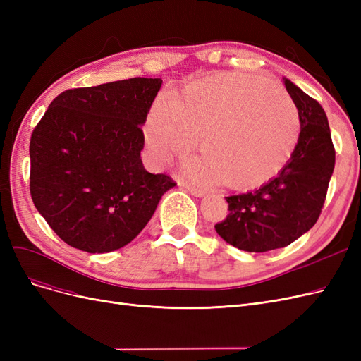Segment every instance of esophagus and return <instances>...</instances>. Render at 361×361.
I'll return each mask as SVG.
<instances>
[{"instance_id":"34e87169","label":"esophagus","mask_w":361,"mask_h":361,"mask_svg":"<svg viewBox=\"0 0 361 361\" xmlns=\"http://www.w3.org/2000/svg\"><path fill=\"white\" fill-rule=\"evenodd\" d=\"M185 188H187V190L194 195V197H204V195H206V192H204L203 190L192 188V187H185Z\"/></svg>"}]
</instances>
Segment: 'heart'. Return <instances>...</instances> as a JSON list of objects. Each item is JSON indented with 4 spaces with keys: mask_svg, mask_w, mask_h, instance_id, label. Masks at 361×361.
I'll list each match as a JSON object with an SVG mask.
<instances>
[{
    "mask_svg": "<svg viewBox=\"0 0 361 361\" xmlns=\"http://www.w3.org/2000/svg\"><path fill=\"white\" fill-rule=\"evenodd\" d=\"M203 158L188 162V176L203 183L224 180L233 188L256 187L286 166L300 138L298 108L285 89L260 76L221 72L162 92L150 106L146 145L167 162L194 145Z\"/></svg>",
    "mask_w": 361,
    "mask_h": 361,
    "instance_id": "1",
    "label": "heart"
}]
</instances>
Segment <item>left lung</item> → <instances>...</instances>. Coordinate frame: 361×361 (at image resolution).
<instances>
[{
	"mask_svg": "<svg viewBox=\"0 0 361 361\" xmlns=\"http://www.w3.org/2000/svg\"><path fill=\"white\" fill-rule=\"evenodd\" d=\"M298 108L300 138L276 178L260 188L226 197L228 215L215 224L227 244L250 253L283 248L318 221L334 170L329 118L318 101L283 78Z\"/></svg>",
	"mask_w": 361,
	"mask_h": 361,
	"instance_id": "8db88e82",
	"label": "left lung"
}]
</instances>
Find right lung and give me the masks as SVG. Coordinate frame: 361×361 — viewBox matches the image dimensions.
Wrapping results in <instances>:
<instances>
[{
	"instance_id": "1",
	"label": "right lung",
	"mask_w": 361,
	"mask_h": 361,
	"mask_svg": "<svg viewBox=\"0 0 361 361\" xmlns=\"http://www.w3.org/2000/svg\"><path fill=\"white\" fill-rule=\"evenodd\" d=\"M161 78H130L60 93L31 134L32 203L64 243L87 253L125 247L174 182L141 161Z\"/></svg>"
}]
</instances>
